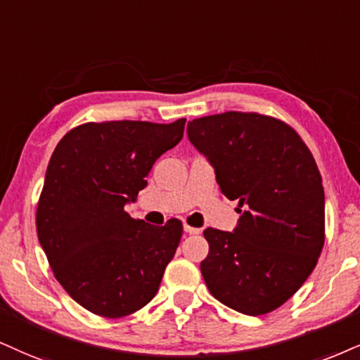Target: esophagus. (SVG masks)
Listing matches in <instances>:
<instances>
[{"instance_id":"1","label":"esophagus","mask_w":360,"mask_h":360,"mask_svg":"<svg viewBox=\"0 0 360 360\" xmlns=\"http://www.w3.org/2000/svg\"><path fill=\"white\" fill-rule=\"evenodd\" d=\"M184 230H185V232H187V233H190V235H197V233H200V229L190 227V225H187V224L184 225Z\"/></svg>"}]
</instances>
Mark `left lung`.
<instances>
[{
    "label": "left lung",
    "mask_w": 360,
    "mask_h": 360,
    "mask_svg": "<svg viewBox=\"0 0 360 360\" xmlns=\"http://www.w3.org/2000/svg\"><path fill=\"white\" fill-rule=\"evenodd\" d=\"M187 133L221 193L240 207L233 232L203 230L208 290L247 316L272 312L302 287L322 252L326 195L316 160L294 128L259 113L197 118Z\"/></svg>",
    "instance_id": "obj_1"
}]
</instances>
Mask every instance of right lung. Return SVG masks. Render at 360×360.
Here are the masks:
<instances>
[{
  "mask_svg": "<svg viewBox=\"0 0 360 360\" xmlns=\"http://www.w3.org/2000/svg\"><path fill=\"white\" fill-rule=\"evenodd\" d=\"M168 123L103 122L70 130L53 152L37 210L39 245L75 302L118 319L145 307L175 255L181 221L163 227L125 212L157 158L184 136Z\"/></svg>",
  "mask_w": 360,
  "mask_h": 360,
  "instance_id": "right-lung-1",
  "label": "right lung"
}]
</instances>
